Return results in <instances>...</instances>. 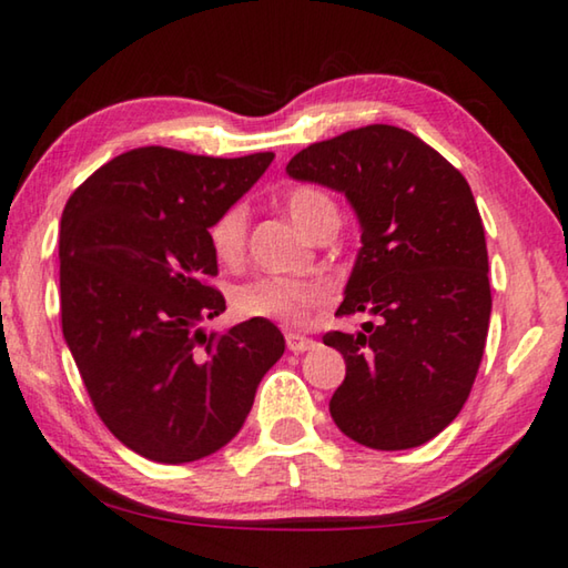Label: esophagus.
I'll return each instance as SVG.
<instances>
[{
	"mask_svg": "<svg viewBox=\"0 0 568 568\" xmlns=\"http://www.w3.org/2000/svg\"><path fill=\"white\" fill-rule=\"evenodd\" d=\"M286 347H290V353H307L314 347V339L312 337H304L300 333H286Z\"/></svg>",
	"mask_w": 568,
	"mask_h": 568,
	"instance_id": "esophagus-1",
	"label": "esophagus"
}]
</instances>
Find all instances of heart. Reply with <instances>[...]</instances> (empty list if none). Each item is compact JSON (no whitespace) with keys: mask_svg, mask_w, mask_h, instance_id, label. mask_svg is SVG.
<instances>
[{"mask_svg":"<svg viewBox=\"0 0 568 568\" xmlns=\"http://www.w3.org/2000/svg\"><path fill=\"white\" fill-rule=\"evenodd\" d=\"M284 207L292 221L304 233L314 235L327 217H337V207L322 190L296 187L284 197ZM246 207L235 203L225 207L207 229L213 256L221 264H235L246 248ZM329 292L325 284L310 278H290L274 274H258L231 290V307L243 320H268L276 325L300 329L312 320V314L325 307Z\"/></svg>","mask_w":568,"mask_h":568,"instance_id":"1","label":"heart"}]
</instances>
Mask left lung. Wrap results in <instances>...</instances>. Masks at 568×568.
Masks as SVG:
<instances>
[{
    "instance_id": "left-lung-1",
    "label": "left lung",
    "mask_w": 568,
    "mask_h": 568,
    "mask_svg": "<svg viewBox=\"0 0 568 568\" xmlns=\"http://www.w3.org/2000/svg\"><path fill=\"white\" fill-rule=\"evenodd\" d=\"M286 172L345 193L361 217L337 317L368 312L361 333L333 329L345 357L329 398L339 432L371 449H412L455 422L490 327L485 229L467 180L412 132L353 129L294 154Z\"/></svg>"
}]
</instances>
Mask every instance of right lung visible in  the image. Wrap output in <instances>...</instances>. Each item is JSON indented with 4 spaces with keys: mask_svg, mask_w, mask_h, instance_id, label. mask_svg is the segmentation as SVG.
I'll use <instances>...</instances> for the list:
<instances>
[{
    "mask_svg": "<svg viewBox=\"0 0 568 568\" xmlns=\"http://www.w3.org/2000/svg\"><path fill=\"white\" fill-rule=\"evenodd\" d=\"M139 146L68 197L60 320L83 386L121 444L164 465L225 447L264 373L284 355L268 320L205 335L225 312L207 229L272 164Z\"/></svg>",
    "mask_w": 568,
    "mask_h": 568,
    "instance_id": "1",
    "label": "right lung"
}]
</instances>
